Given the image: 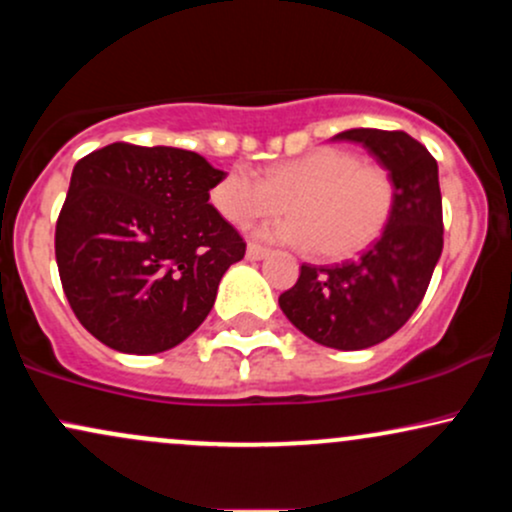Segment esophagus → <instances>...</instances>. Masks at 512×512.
Instances as JSON below:
<instances>
[{"mask_svg":"<svg viewBox=\"0 0 512 512\" xmlns=\"http://www.w3.org/2000/svg\"><path fill=\"white\" fill-rule=\"evenodd\" d=\"M267 255L269 250L262 248V245H255V243L248 245V260H264Z\"/></svg>","mask_w":512,"mask_h":512,"instance_id":"34e87169","label":"esophagus"}]
</instances>
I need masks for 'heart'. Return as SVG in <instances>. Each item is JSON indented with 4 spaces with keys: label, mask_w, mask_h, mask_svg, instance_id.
I'll return each mask as SVG.
<instances>
[{
    "label": "heart",
    "mask_w": 512,
    "mask_h": 512,
    "mask_svg": "<svg viewBox=\"0 0 512 512\" xmlns=\"http://www.w3.org/2000/svg\"><path fill=\"white\" fill-rule=\"evenodd\" d=\"M214 207L236 226L286 209L293 216L260 228V238L315 248L342 260L383 236L395 209V182L378 163L354 151L322 146L267 168L264 178L238 166L211 190Z\"/></svg>",
    "instance_id": "1"
}]
</instances>
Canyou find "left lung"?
<instances>
[{"mask_svg": "<svg viewBox=\"0 0 512 512\" xmlns=\"http://www.w3.org/2000/svg\"><path fill=\"white\" fill-rule=\"evenodd\" d=\"M334 139L363 144L378 158L395 182V209L358 260L303 264L279 305L313 342L358 351L385 342L419 308L443 252V199L436 158L407 132L358 127Z\"/></svg>", "mask_w": 512, "mask_h": 512, "instance_id": "obj_1", "label": "left lung"}]
</instances>
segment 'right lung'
<instances>
[{"mask_svg": "<svg viewBox=\"0 0 512 512\" xmlns=\"http://www.w3.org/2000/svg\"><path fill=\"white\" fill-rule=\"evenodd\" d=\"M226 178L173 146L115 142L81 158L57 219L55 257L74 315L122 354L185 342L243 260L236 228L209 204Z\"/></svg>", "mask_w": 512, "mask_h": 512, "instance_id": "obj_1", "label": "right lung"}]
</instances>
